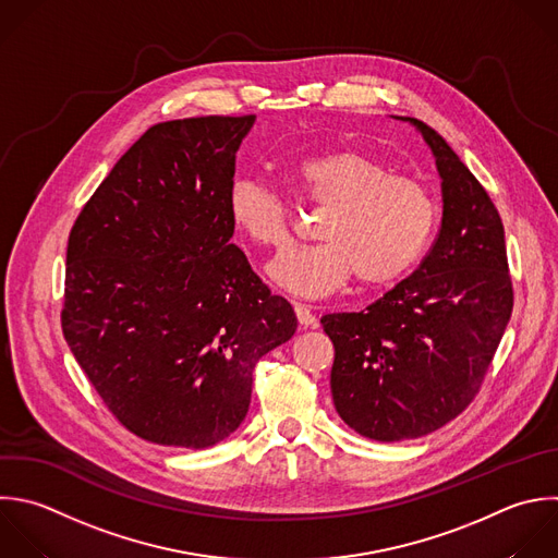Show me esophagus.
I'll return each instance as SVG.
<instances>
[{"label": "esophagus", "instance_id": "esophagus-1", "mask_svg": "<svg viewBox=\"0 0 558 558\" xmlns=\"http://www.w3.org/2000/svg\"><path fill=\"white\" fill-rule=\"evenodd\" d=\"M294 312H296L299 325H301L303 329L316 327V316H314V312L310 310V305H305V303H294Z\"/></svg>", "mask_w": 558, "mask_h": 558}]
</instances>
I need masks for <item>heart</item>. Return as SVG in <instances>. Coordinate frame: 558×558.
<instances>
[{
  "label": "heart",
  "instance_id": "b5f03b06",
  "mask_svg": "<svg viewBox=\"0 0 558 558\" xmlns=\"http://www.w3.org/2000/svg\"><path fill=\"white\" fill-rule=\"evenodd\" d=\"M296 190L325 214L316 246L292 248L268 266L283 290L318 299L342 290L353 275L362 286L399 281L425 253L436 227L432 192L362 150H329L292 168ZM227 214L238 233L262 248L290 242V205L257 179H235Z\"/></svg>",
  "mask_w": 558,
  "mask_h": 558
}]
</instances>
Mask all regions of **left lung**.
Returning a JSON list of instances; mask_svg holds the SVG:
<instances>
[{"mask_svg": "<svg viewBox=\"0 0 558 558\" xmlns=\"http://www.w3.org/2000/svg\"><path fill=\"white\" fill-rule=\"evenodd\" d=\"M412 124L436 159L440 231L421 266L364 312L320 318L331 338V397L357 434L425 436L475 397L512 312L501 218L484 187L427 124Z\"/></svg>", "mask_w": 558, "mask_h": 558, "instance_id": "left-lung-1", "label": "left lung"}]
</instances>
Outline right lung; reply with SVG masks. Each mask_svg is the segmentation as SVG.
<instances>
[{"label":"right lung","instance_id":"right-lung-1","mask_svg":"<svg viewBox=\"0 0 558 558\" xmlns=\"http://www.w3.org/2000/svg\"><path fill=\"white\" fill-rule=\"evenodd\" d=\"M255 116L148 129L68 242L65 340L116 418L205 449L244 421L253 368L296 331L292 305L231 244L227 194Z\"/></svg>","mask_w":558,"mask_h":558}]
</instances>
